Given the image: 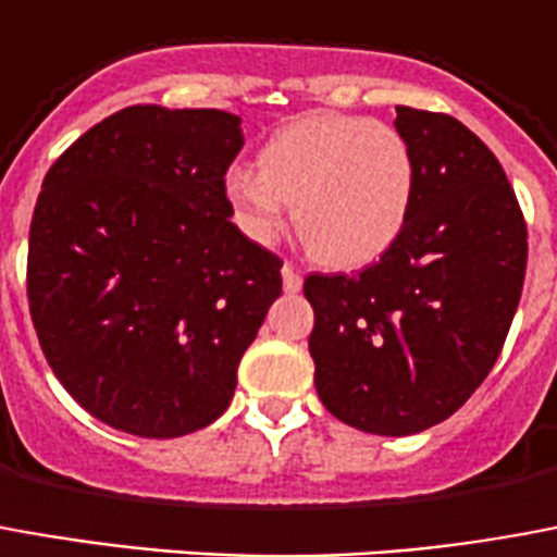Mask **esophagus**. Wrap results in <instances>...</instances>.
Returning a JSON list of instances; mask_svg holds the SVG:
<instances>
[{
    "mask_svg": "<svg viewBox=\"0 0 557 557\" xmlns=\"http://www.w3.org/2000/svg\"><path fill=\"white\" fill-rule=\"evenodd\" d=\"M280 274H283V289L289 292V295H295V292H300V286H304V280H300L298 268L289 265V262H286V265L280 268Z\"/></svg>",
    "mask_w": 557,
    "mask_h": 557,
    "instance_id": "34e87169",
    "label": "esophagus"
}]
</instances>
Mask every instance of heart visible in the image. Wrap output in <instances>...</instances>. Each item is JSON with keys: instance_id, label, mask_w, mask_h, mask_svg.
Returning a JSON list of instances; mask_svg holds the SVG:
<instances>
[{"instance_id": "obj_1", "label": "heart", "mask_w": 557, "mask_h": 557, "mask_svg": "<svg viewBox=\"0 0 557 557\" xmlns=\"http://www.w3.org/2000/svg\"><path fill=\"white\" fill-rule=\"evenodd\" d=\"M233 224L257 245L277 238L286 203L315 262L372 265L405 233L416 200V156L389 123L319 111L286 123L257 156V174H226Z\"/></svg>"}]
</instances>
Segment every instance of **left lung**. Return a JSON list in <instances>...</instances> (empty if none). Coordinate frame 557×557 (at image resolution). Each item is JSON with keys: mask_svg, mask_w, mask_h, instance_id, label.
Returning <instances> with one entry per match:
<instances>
[{"mask_svg": "<svg viewBox=\"0 0 557 557\" xmlns=\"http://www.w3.org/2000/svg\"><path fill=\"white\" fill-rule=\"evenodd\" d=\"M416 156L405 233L360 274H310L321 405L381 436L419 434L467 405L517 312L529 233L487 144L448 114L395 106Z\"/></svg>", "mask_w": 557, "mask_h": 557, "instance_id": "1", "label": "left lung"}]
</instances>
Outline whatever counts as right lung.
<instances>
[{
  "label": "right lung",
  "instance_id": "obj_1",
  "mask_svg": "<svg viewBox=\"0 0 557 557\" xmlns=\"http://www.w3.org/2000/svg\"><path fill=\"white\" fill-rule=\"evenodd\" d=\"M242 117L129 106L49 168L28 230V310L90 416L150 440L212 425L280 298V262L230 221Z\"/></svg>",
  "mask_w": 557,
  "mask_h": 557
}]
</instances>
